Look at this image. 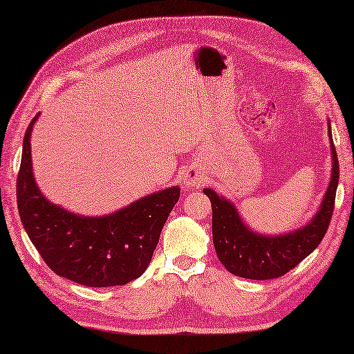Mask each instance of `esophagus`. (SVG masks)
Returning a JSON list of instances; mask_svg holds the SVG:
<instances>
[{
    "mask_svg": "<svg viewBox=\"0 0 354 354\" xmlns=\"http://www.w3.org/2000/svg\"><path fill=\"white\" fill-rule=\"evenodd\" d=\"M204 181V176H202L201 169L198 167H189L184 175V184L190 189H198L201 183Z\"/></svg>",
    "mask_w": 354,
    "mask_h": 354,
    "instance_id": "esophagus-1",
    "label": "esophagus"
}]
</instances>
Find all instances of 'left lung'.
<instances>
[{
	"instance_id": "1",
	"label": "left lung",
	"mask_w": 354,
	"mask_h": 354,
	"mask_svg": "<svg viewBox=\"0 0 354 354\" xmlns=\"http://www.w3.org/2000/svg\"><path fill=\"white\" fill-rule=\"evenodd\" d=\"M328 135L333 160L332 179L318 213L303 228L284 236L257 234L242 222L236 207L230 201L223 199L212 189L204 190L212 201L213 243L217 259L231 274L250 280H270L281 277L299 265L324 239L333 214L339 181V162L332 140L330 122Z\"/></svg>"
}]
</instances>
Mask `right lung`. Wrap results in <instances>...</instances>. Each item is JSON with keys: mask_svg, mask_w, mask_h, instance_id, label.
Listing matches in <instances>:
<instances>
[{"mask_svg": "<svg viewBox=\"0 0 354 354\" xmlns=\"http://www.w3.org/2000/svg\"><path fill=\"white\" fill-rule=\"evenodd\" d=\"M37 115L24 135L17 179L19 217L37 252L53 272L89 288L123 286L138 278L152 260L181 189L156 192L103 217L53 205L37 189L32 170L30 133Z\"/></svg>", "mask_w": 354, "mask_h": 354, "instance_id": "obj_1", "label": "right lung"}]
</instances>
